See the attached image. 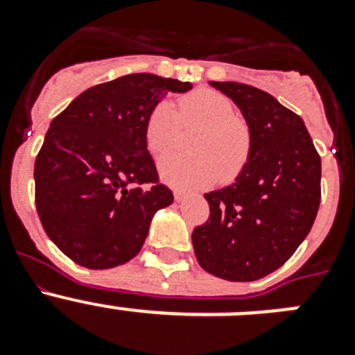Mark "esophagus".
<instances>
[{"label": "esophagus", "mask_w": 355, "mask_h": 355, "mask_svg": "<svg viewBox=\"0 0 355 355\" xmlns=\"http://www.w3.org/2000/svg\"><path fill=\"white\" fill-rule=\"evenodd\" d=\"M184 197H187V192H183V190H175V192H174V199L178 200V202H181Z\"/></svg>", "instance_id": "esophagus-1"}]
</instances>
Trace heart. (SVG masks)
Listing matches in <instances>:
<instances>
[{"label":"heart","instance_id":"obj_1","mask_svg":"<svg viewBox=\"0 0 355 355\" xmlns=\"http://www.w3.org/2000/svg\"><path fill=\"white\" fill-rule=\"evenodd\" d=\"M181 122L202 126L193 142V156L172 155L159 162V175L167 184L196 190L233 181L245 167L250 153V133L227 97L215 90H196L181 97ZM181 122L174 106L162 101L146 122L147 149L156 156L167 155L178 146Z\"/></svg>","mask_w":355,"mask_h":355}]
</instances>
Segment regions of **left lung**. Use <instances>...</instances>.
I'll use <instances>...</instances> for the list:
<instances>
[{
  "instance_id": "8db88e82",
  "label": "left lung",
  "mask_w": 355,
  "mask_h": 355,
  "mask_svg": "<svg viewBox=\"0 0 355 355\" xmlns=\"http://www.w3.org/2000/svg\"><path fill=\"white\" fill-rule=\"evenodd\" d=\"M240 108L250 153L233 184L205 193L209 218L193 229L199 265L227 281H258L304 241L320 206L322 162L304 121L268 92L209 81Z\"/></svg>"
}]
</instances>
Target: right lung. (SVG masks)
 <instances>
[{
	"label": "right lung",
	"instance_id": "obj_1",
	"mask_svg": "<svg viewBox=\"0 0 355 355\" xmlns=\"http://www.w3.org/2000/svg\"><path fill=\"white\" fill-rule=\"evenodd\" d=\"M190 89V81L126 74L81 92L53 119L35 159V205L46 234L72 261L105 270L140 252L155 213L174 200L147 150V117L168 92Z\"/></svg>",
	"mask_w": 355,
	"mask_h": 355
}]
</instances>
